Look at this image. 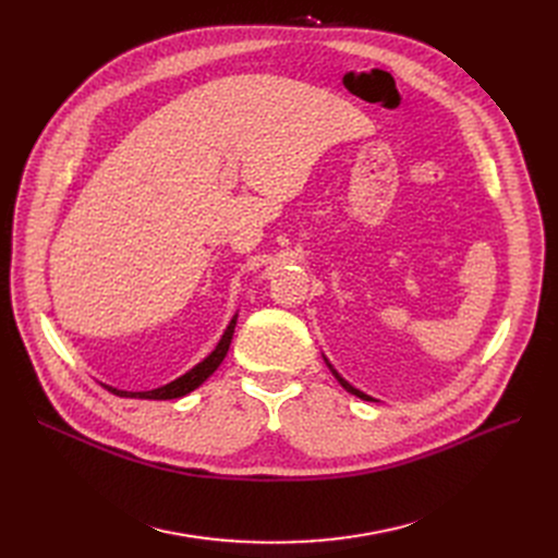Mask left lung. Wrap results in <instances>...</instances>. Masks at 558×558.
Segmentation results:
<instances>
[{"instance_id":"1","label":"left lung","mask_w":558,"mask_h":558,"mask_svg":"<svg viewBox=\"0 0 558 558\" xmlns=\"http://www.w3.org/2000/svg\"><path fill=\"white\" fill-rule=\"evenodd\" d=\"M324 360H326V357H324ZM326 364H328V368H330V373H332V375H335V377H337V383H339V385H341V387H343V389H345V391H348V393H353V396H357V398H362V400H366V402H375V400H373V398H371V396H366V393H364V391H360V389H355V387H353V385H348V383H345V379H343V377H341V375H339V373H337V371H335V366H332V364H330V362H328V360H326Z\"/></svg>"}]
</instances>
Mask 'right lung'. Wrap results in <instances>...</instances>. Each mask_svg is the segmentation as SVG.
<instances>
[{"label":"right lung","instance_id":"right-lung-1","mask_svg":"<svg viewBox=\"0 0 558 558\" xmlns=\"http://www.w3.org/2000/svg\"><path fill=\"white\" fill-rule=\"evenodd\" d=\"M234 326H238V314H234L230 318L228 328L223 330L219 343L215 345L213 353L201 360L196 366H192L187 373H183L181 377L171 379V383L158 387V389H151V391H124V389H117V387H110V385H104V389H108L110 393L120 396V398H140V400H173V398H183L187 393H192L194 389H198L205 379H208L223 362V357L228 355V348H230V341H232V335H234Z\"/></svg>","mask_w":558,"mask_h":558}]
</instances>
